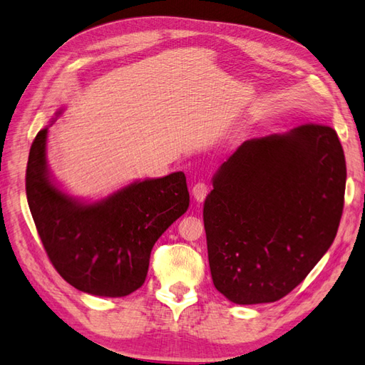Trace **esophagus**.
<instances>
[{"instance_id": "34e87169", "label": "esophagus", "mask_w": 365, "mask_h": 365, "mask_svg": "<svg viewBox=\"0 0 365 365\" xmlns=\"http://www.w3.org/2000/svg\"><path fill=\"white\" fill-rule=\"evenodd\" d=\"M209 190H210V187H209L206 182H197V184L193 185L192 195H193L195 200H197L198 202H201V201L206 200V197L209 195Z\"/></svg>"}]
</instances>
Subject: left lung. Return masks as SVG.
I'll return each mask as SVG.
<instances>
[{"label":"left lung","instance_id":"1","mask_svg":"<svg viewBox=\"0 0 365 365\" xmlns=\"http://www.w3.org/2000/svg\"><path fill=\"white\" fill-rule=\"evenodd\" d=\"M345 180L331 127L305 123L245 140L213 176L204 202L215 288L238 305L289 294L333 243Z\"/></svg>","mask_w":365,"mask_h":365}]
</instances>
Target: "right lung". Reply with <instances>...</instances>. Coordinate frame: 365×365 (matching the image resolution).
<instances>
[{
    "instance_id": "1",
    "label": "right lung",
    "mask_w": 365,
    "mask_h": 365,
    "mask_svg": "<svg viewBox=\"0 0 365 365\" xmlns=\"http://www.w3.org/2000/svg\"><path fill=\"white\" fill-rule=\"evenodd\" d=\"M48 128L35 136L26 195L51 263L69 285L103 297H123L144 285L158 238L189 207L182 172L133 182L94 204L58 190L46 167Z\"/></svg>"
}]
</instances>
